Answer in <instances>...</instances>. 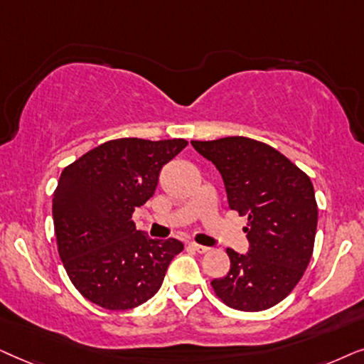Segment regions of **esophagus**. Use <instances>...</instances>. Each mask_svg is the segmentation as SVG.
Here are the masks:
<instances>
[{"mask_svg": "<svg viewBox=\"0 0 364 364\" xmlns=\"http://www.w3.org/2000/svg\"><path fill=\"white\" fill-rule=\"evenodd\" d=\"M190 246L195 251H198V253H208V251H210V248H208V246H203V245H198V243H191Z\"/></svg>", "mask_w": 364, "mask_h": 364, "instance_id": "obj_1", "label": "esophagus"}]
</instances>
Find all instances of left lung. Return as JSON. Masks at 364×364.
I'll return each instance as SVG.
<instances>
[{
  "mask_svg": "<svg viewBox=\"0 0 364 364\" xmlns=\"http://www.w3.org/2000/svg\"><path fill=\"white\" fill-rule=\"evenodd\" d=\"M191 144L220 171L231 210L248 216V253L226 250L231 268L211 281L213 289L240 311L274 306L291 293L311 259L318 225L311 179L256 139L228 136Z\"/></svg>",
  "mask_w": 364,
  "mask_h": 364,
  "instance_id": "1",
  "label": "left lung"
}]
</instances>
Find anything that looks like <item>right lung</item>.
I'll return each mask as SVG.
<instances>
[{"label":"right lung","instance_id":"obj_1","mask_svg":"<svg viewBox=\"0 0 364 364\" xmlns=\"http://www.w3.org/2000/svg\"><path fill=\"white\" fill-rule=\"evenodd\" d=\"M186 144L111 139L63 169L53 195L58 251L71 283L91 303L132 309L161 288L183 243L149 238L132 215L154 195L161 168Z\"/></svg>","mask_w":364,"mask_h":364}]
</instances>
